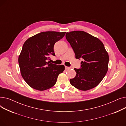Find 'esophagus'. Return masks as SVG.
Segmentation results:
<instances>
[{"instance_id": "esophagus-1", "label": "esophagus", "mask_w": 126, "mask_h": 126, "mask_svg": "<svg viewBox=\"0 0 126 126\" xmlns=\"http://www.w3.org/2000/svg\"><path fill=\"white\" fill-rule=\"evenodd\" d=\"M65 68L66 70H67V69H70V67H67V66H65Z\"/></svg>"}]
</instances>
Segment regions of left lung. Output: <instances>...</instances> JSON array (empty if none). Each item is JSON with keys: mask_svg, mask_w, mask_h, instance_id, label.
Returning <instances> with one entry per match:
<instances>
[{"mask_svg": "<svg viewBox=\"0 0 126 126\" xmlns=\"http://www.w3.org/2000/svg\"><path fill=\"white\" fill-rule=\"evenodd\" d=\"M66 38L75 53L76 58L82 60L81 68L74 69L77 74L70 79V84L83 91L94 88L108 69L109 56L103 43L98 38L80 31L67 32Z\"/></svg>", "mask_w": 126, "mask_h": 126, "instance_id": "left-lung-1", "label": "left lung"}]
</instances>
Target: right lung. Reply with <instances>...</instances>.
<instances>
[{
  "mask_svg": "<svg viewBox=\"0 0 126 126\" xmlns=\"http://www.w3.org/2000/svg\"><path fill=\"white\" fill-rule=\"evenodd\" d=\"M66 32H44L26 40L18 58L21 74L27 84L35 89L43 91L54 86L60 74L65 69L63 65L48 61L49 56H55L56 42Z\"/></svg>",
  "mask_w": 126,
  "mask_h": 126,
  "instance_id": "obj_1",
  "label": "right lung"
}]
</instances>
